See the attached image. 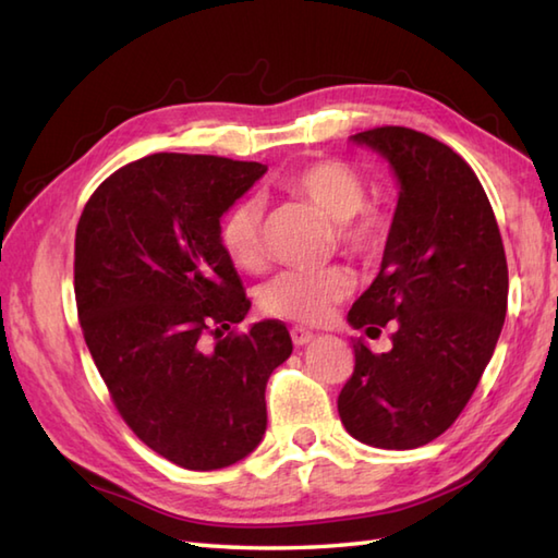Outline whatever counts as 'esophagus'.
<instances>
[{
    "label": "esophagus",
    "instance_id": "1",
    "mask_svg": "<svg viewBox=\"0 0 558 558\" xmlns=\"http://www.w3.org/2000/svg\"><path fill=\"white\" fill-rule=\"evenodd\" d=\"M290 338H292V342L294 345H310V342L314 340V333L312 330H306V328H300V326H294L292 330H290Z\"/></svg>",
    "mask_w": 558,
    "mask_h": 558
}]
</instances>
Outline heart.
Masks as SVG:
<instances>
[{
  "mask_svg": "<svg viewBox=\"0 0 558 558\" xmlns=\"http://www.w3.org/2000/svg\"><path fill=\"white\" fill-rule=\"evenodd\" d=\"M282 189L333 222L336 246L345 256L372 260L386 248L393 213L366 201V182L348 162H306L282 180ZM218 240L236 268L248 272L264 268V204L258 196H244L225 210ZM350 290L352 280L340 268L282 270L260 290V310L288 322L324 324Z\"/></svg>",
  "mask_w": 558,
  "mask_h": 558,
  "instance_id": "b5f03b06",
  "label": "heart"
}]
</instances>
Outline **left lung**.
<instances>
[{"instance_id":"left-lung-1","label":"left lung","mask_w":558,"mask_h":558,"mask_svg":"<svg viewBox=\"0 0 558 558\" xmlns=\"http://www.w3.org/2000/svg\"><path fill=\"white\" fill-rule=\"evenodd\" d=\"M400 180L393 232L372 288L352 304L354 328L393 326L390 352L354 342L338 396L350 436L376 448H420L465 410L499 340L508 266L487 194L458 153L408 126L352 136Z\"/></svg>"}]
</instances>
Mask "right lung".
I'll use <instances>...</instances> for the list:
<instances>
[{"label":"right lung","instance_id":"add662e5","mask_svg":"<svg viewBox=\"0 0 558 558\" xmlns=\"http://www.w3.org/2000/svg\"><path fill=\"white\" fill-rule=\"evenodd\" d=\"M264 172L153 153L112 172L76 225L74 292L90 357L129 429L184 470L252 453L268 422V376L292 352L282 322L234 330L252 302L218 240L222 213Z\"/></svg>","mask_w":558,"mask_h":558}]
</instances>
